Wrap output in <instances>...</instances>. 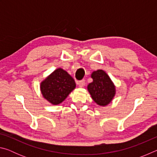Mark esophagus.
I'll use <instances>...</instances> for the list:
<instances>
[{"instance_id":"34e87169","label":"esophagus","mask_w":157,"mask_h":157,"mask_svg":"<svg viewBox=\"0 0 157 157\" xmlns=\"http://www.w3.org/2000/svg\"><path fill=\"white\" fill-rule=\"evenodd\" d=\"M78 84L79 85V87H83L85 84V80L84 79H82V80L78 82Z\"/></svg>"}]
</instances>
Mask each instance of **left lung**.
Returning <instances> with one entry per match:
<instances>
[{"label":"left lung","instance_id":"left-lung-1","mask_svg":"<svg viewBox=\"0 0 157 157\" xmlns=\"http://www.w3.org/2000/svg\"><path fill=\"white\" fill-rule=\"evenodd\" d=\"M93 81L87 89L94 102L98 105L109 104L116 94V89L109 77L104 71L98 70L91 74Z\"/></svg>","mask_w":157,"mask_h":157}]
</instances>
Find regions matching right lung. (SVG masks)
<instances>
[{
    "label": "right lung",
    "instance_id": "right-lung-1",
    "mask_svg": "<svg viewBox=\"0 0 157 157\" xmlns=\"http://www.w3.org/2000/svg\"><path fill=\"white\" fill-rule=\"evenodd\" d=\"M73 78L62 68H57L41 83L44 98L52 105L62 102L75 88Z\"/></svg>",
    "mask_w": 157,
    "mask_h": 157
}]
</instances>
